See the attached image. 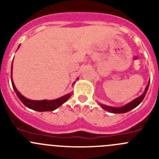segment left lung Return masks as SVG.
Wrapping results in <instances>:
<instances>
[{
    "instance_id": "left-lung-1",
    "label": "left lung",
    "mask_w": 159,
    "mask_h": 159,
    "mask_svg": "<svg viewBox=\"0 0 159 159\" xmlns=\"http://www.w3.org/2000/svg\"><path fill=\"white\" fill-rule=\"evenodd\" d=\"M149 84L150 82L148 83V85H147V87H146L145 89V91H144V93L142 94V95L140 96V97H137V98H135V100H133L132 101H131V102L128 103V104H125L124 106L116 108V107L108 106V105H105V104H100V105H101V107L103 108V109L106 110V111H109V112H111V113H125V112H127V111H129L130 110L135 108V107L138 106L139 104L142 102L143 98L145 97L146 94H147V89H148V88H149Z\"/></svg>"
}]
</instances>
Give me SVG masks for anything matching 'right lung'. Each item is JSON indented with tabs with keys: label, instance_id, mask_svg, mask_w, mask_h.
<instances>
[{
	"label": "right lung",
	"instance_id": "add662e5",
	"mask_svg": "<svg viewBox=\"0 0 159 159\" xmlns=\"http://www.w3.org/2000/svg\"><path fill=\"white\" fill-rule=\"evenodd\" d=\"M11 74H12V70H11ZM11 81H12V87H13L14 91H15L16 93L17 97H19V99L20 100L21 102H22L25 106L28 107V108H31V109L35 110V111H54V110L56 109L57 108L61 106L63 103H65L66 101L71 97V95H72L71 93H68L66 94V95L63 96V97H61L60 98L52 100V101H48V100H43V101H32V100H29L28 99V98H26V97H24V96L21 95V94L18 92V90L16 89V88L15 87V85H14L13 81H12V77H11Z\"/></svg>",
	"mask_w": 159,
	"mask_h": 159
}]
</instances>
